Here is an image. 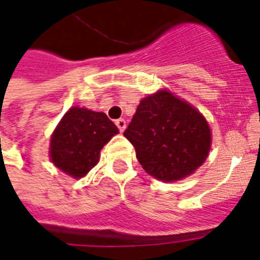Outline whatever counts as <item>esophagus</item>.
Masks as SVG:
<instances>
[{"instance_id": "1", "label": "esophagus", "mask_w": 260, "mask_h": 260, "mask_svg": "<svg viewBox=\"0 0 260 260\" xmlns=\"http://www.w3.org/2000/svg\"><path fill=\"white\" fill-rule=\"evenodd\" d=\"M116 125H117V128L120 129V132H122L126 126L125 120H124V118H118V120H116Z\"/></svg>"}]
</instances>
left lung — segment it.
Segmentation results:
<instances>
[{
	"instance_id": "left-lung-1",
	"label": "left lung",
	"mask_w": 260,
	"mask_h": 260,
	"mask_svg": "<svg viewBox=\"0 0 260 260\" xmlns=\"http://www.w3.org/2000/svg\"><path fill=\"white\" fill-rule=\"evenodd\" d=\"M124 136L143 169L165 182L194 173L205 162L212 142L204 116L167 90L140 101Z\"/></svg>"
}]
</instances>
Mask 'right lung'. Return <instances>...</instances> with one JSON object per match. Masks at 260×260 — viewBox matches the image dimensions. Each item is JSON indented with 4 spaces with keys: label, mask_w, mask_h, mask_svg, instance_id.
Returning <instances> with one entry per match:
<instances>
[{
    "label": "right lung",
    "mask_w": 260,
    "mask_h": 260,
    "mask_svg": "<svg viewBox=\"0 0 260 260\" xmlns=\"http://www.w3.org/2000/svg\"><path fill=\"white\" fill-rule=\"evenodd\" d=\"M117 132L105 113L71 108L51 138V160L73 178L85 177L98 163L102 147Z\"/></svg>",
    "instance_id": "right-lung-1"
}]
</instances>
